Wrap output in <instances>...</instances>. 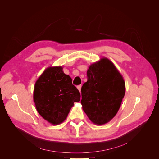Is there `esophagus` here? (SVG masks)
Segmentation results:
<instances>
[{
	"label": "esophagus",
	"instance_id": "obj_1",
	"mask_svg": "<svg viewBox=\"0 0 159 159\" xmlns=\"http://www.w3.org/2000/svg\"><path fill=\"white\" fill-rule=\"evenodd\" d=\"M77 88L78 89V90L80 91H81V85H78L77 86Z\"/></svg>",
	"mask_w": 159,
	"mask_h": 159
}]
</instances>
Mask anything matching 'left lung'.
<instances>
[{
  "mask_svg": "<svg viewBox=\"0 0 159 159\" xmlns=\"http://www.w3.org/2000/svg\"><path fill=\"white\" fill-rule=\"evenodd\" d=\"M88 81L81 88V103L95 125L110 121L117 114L125 93V83L116 67L107 57L89 66Z\"/></svg>",
  "mask_w": 159,
  "mask_h": 159,
  "instance_id": "1",
  "label": "left lung"
}]
</instances>
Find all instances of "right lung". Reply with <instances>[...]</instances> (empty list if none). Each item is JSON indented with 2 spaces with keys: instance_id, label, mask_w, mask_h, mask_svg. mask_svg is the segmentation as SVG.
<instances>
[{
  "instance_id": "obj_1",
  "label": "right lung",
  "mask_w": 159,
  "mask_h": 159,
  "mask_svg": "<svg viewBox=\"0 0 159 159\" xmlns=\"http://www.w3.org/2000/svg\"><path fill=\"white\" fill-rule=\"evenodd\" d=\"M62 70L61 66L46 68L36 81L34 89L37 111L52 125L64 122L74 102L80 101V91Z\"/></svg>"
}]
</instances>
